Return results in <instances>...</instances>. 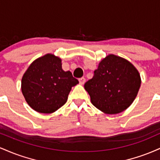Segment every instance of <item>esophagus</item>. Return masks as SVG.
Listing matches in <instances>:
<instances>
[{"mask_svg": "<svg viewBox=\"0 0 160 160\" xmlns=\"http://www.w3.org/2000/svg\"><path fill=\"white\" fill-rule=\"evenodd\" d=\"M79 82H80V84H81V85H83L84 83H85L86 82V79L84 78H81L79 79Z\"/></svg>", "mask_w": 160, "mask_h": 160, "instance_id": "1", "label": "esophagus"}]
</instances>
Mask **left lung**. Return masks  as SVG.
<instances>
[{
  "label": "left lung",
  "mask_w": 160,
  "mask_h": 160,
  "mask_svg": "<svg viewBox=\"0 0 160 160\" xmlns=\"http://www.w3.org/2000/svg\"><path fill=\"white\" fill-rule=\"evenodd\" d=\"M141 82L140 74L131 62L110 54L99 62L84 88L95 108L107 114H117L132 104Z\"/></svg>",
  "instance_id": "1"
}]
</instances>
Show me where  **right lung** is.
Instances as JSON below:
<instances>
[{"label": "right lung", "instance_id": "right-lung-1", "mask_svg": "<svg viewBox=\"0 0 160 160\" xmlns=\"http://www.w3.org/2000/svg\"><path fill=\"white\" fill-rule=\"evenodd\" d=\"M79 81L62 68V59L48 53L31 64L22 78L21 89L33 110L51 113L66 103L72 86Z\"/></svg>", "mask_w": 160, "mask_h": 160}]
</instances>
